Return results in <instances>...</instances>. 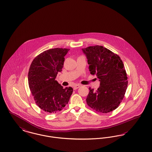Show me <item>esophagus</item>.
<instances>
[{"label": "esophagus", "instance_id": "esophagus-1", "mask_svg": "<svg viewBox=\"0 0 152 152\" xmlns=\"http://www.w3.org/2000/svg\"><path fill=\"white\" fill-rule=\"evenodd\" d=\"M80 86H80V84H76V85L74 86V87H73V89H74V90H76V89L79 88Z\"/></svg>", "mask_w": 152, "mask_h": 152}]
</instances>
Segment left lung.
Masks as SVG:
<instances>
[{"mask_svg": "<svg viewBox=\"0 0 152 152\" xmlns=\"http://www.w3.org/2000/svg\"><path fill=\"white\" fill-rule=\"evenodd\" d=\"M91 75H96L100 86L96 91L89 88L87 105L96 112L106 113L116 109L123 100L127 76L120 57L101 46L82 48Z\"/></svg>", "mask_w": 152, "mask_h": 152, "instance_id": "obj_1", "label": "left lung"}]
</instances>
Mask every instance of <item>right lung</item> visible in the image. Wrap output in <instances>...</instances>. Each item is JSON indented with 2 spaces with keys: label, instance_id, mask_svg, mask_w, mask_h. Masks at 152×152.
I'll use <instances>...</instances> for the list:
<instances>
[{
  "label": "right lung",
  "instance_id": "1",
  "mask_svg": "<svg viewBox=\"0 0 152 152\" xmlns=\"http://www.w3.org/2000/svg\"><path fill=\"white\" fill-rule=\"evenodd\" d=\"M69 49L55 48L43 51L32 62L28 84L35 103L47 113H56L68 104L73 88H63L56 78L61 72Z\"/></svg>",
  "mask_w": 152,
  "mask_h": 152
}]
</instances>
